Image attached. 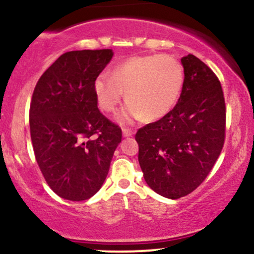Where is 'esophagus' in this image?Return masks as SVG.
I'll return each instance as SVG.
<instances>
[{"mask_svg": "<svg viewBox=\"0 0 254 254\" xmlns=\"http://www.w3.org/2000/svg\"><path fill=\"white\" fill-rule=\"evenodd\" d=\"M122 132H123V137H131L133 135V131L130 129H123Z\"/></svg>", "mask_w": 254, "mask_h": 254, "instance_id": "1", "label": "esophagus"}]
</instances>
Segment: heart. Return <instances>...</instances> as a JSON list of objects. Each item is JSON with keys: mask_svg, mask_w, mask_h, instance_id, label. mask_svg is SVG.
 <instances>
[{"mask_svg": "<svg viewBox=\"0 0 254 254\" xmlns=\"http://www.w3.org/2000/svg\"><path fill=\"white\" fill-rule=\"evenodd\" d=\"M184 68L168 55H143L127 58L112 74L100 72L93 82L99 106L115 112L124 97L127 104L118 113L121 124H132L147 117H165L176 106L184 86Z\"/></svg>", "mask_w": 254, "mask_h": 254, "instance_id": "1", "label": "heart"}]
</instances>
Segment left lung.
I'll return each mask as SVG.
<instances>
[{
    "label": "left lung",
    "mask_w": 254,
    "mask_h": 254,
    "mask_svg": "<svg viewBox=\"0 0 254 254\" xmlns=\"http://www.w3.org/2000/svg\"><path fill=\"white\" fill-rule=\"evenodd\" d=\"M182 65L185 78L177 105L135 136L145 183L170 199L196 190L224 142L226 106L220 81L193 55L184 56Z\"/></svg>",
    "instance_id": "1"
}]
</instances>
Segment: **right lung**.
<instances>
[{"label":"right lung","mask_w":254,"mask_h":254,"mask_svg":"<svg viewBox=\"0 0 254 254\" xmlns=\"http://www.w3.org/2000/svg\"><path fill=\"white\" fill-rule=\"evenodd\" d=\"M113 51L65 52L38 81L30 107L34 155L46 183L64 199H88L100 190L122 130L98 109L94 78Z\"/></svg>","instance_id":"obj_1"}]
</instances>
